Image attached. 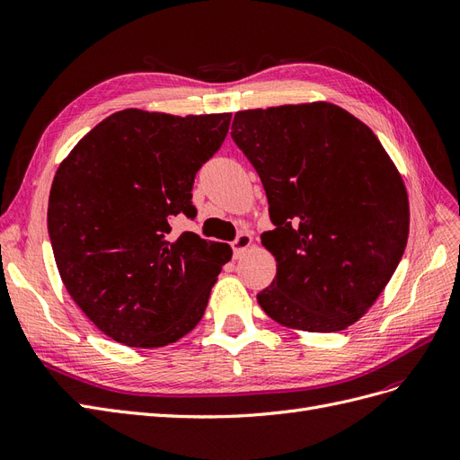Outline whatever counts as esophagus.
<instances>
[{
  "label": "esophagus",
  "instance_id": "obj_1",
  "mask_svg": "<svg viewBox=\"0 0 460 460\" xmlns=\"http://www.w3.org/2000/svg\"><path fill=\"white\" fill-rule=\"evenodd\" d=\"M252 243H253V235L249 234V232H242L238 238H235L234 242H232V249H234V257L235 259H240L249 247H252Z\"/></svg>",
  "mask_w": 460,
  "mask_h": 460
}]
</instances>
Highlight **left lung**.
I'll use <instances>...</instances> for the list:
<instances>
[{"instance_id": "1", "label": "left lung", "mask_w": 460, "mask_h": 460, "mask_svg": "<svg viewBox=\"0 0 460 460\" xmlns=\"http://www.w3.org/2000/svg\"><path fill=\"white\" fill-rule=\"evenodd\" d=\"M230 134L255 166L274 225L261 235L276 259L261 309L303 332L355 324L409 238L407 190L380 140L326 102L238 111Z\"/></svg>"}]
</instances>
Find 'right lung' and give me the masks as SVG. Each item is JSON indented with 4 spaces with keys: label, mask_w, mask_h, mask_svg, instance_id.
<instances>
[{
    "label": "right lung",
    "mask_w": 460,
    "mask_h": 460,
    "mask_svg": "<svg viewBox=\"0 0 460 460\" xmlns=\"http://www.w3.org/2000/svg\"><path fill=\"white\" fill-rule=\"evenodd\" d=\"M230 119L124 109L82 137L55 172V262L75 303L111 340L163 347L201 320L232 249L172 228L196 218L193 178L225 142Z\"/></svg>",
    "instance_id": "obj_1"
}]
</instances>
